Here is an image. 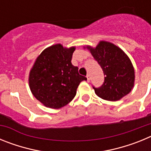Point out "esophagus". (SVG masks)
Segmentation results:
<instances>
[{
    "instance_id": "esophagus-1",
    "label": "esophagus",
    "mask_w": 151,
    "mask_h": 151,
    "mask_svg": "<svg viewBox=\"0 0 151 151\" xmlns=\"http://www.w3.org/2000/svg\"><path fill=\"white\" fill-rule=\"evenodd\" d=\"M86 77H87V80H88V82H90V80H91V76H90V75L88 74L87 76H86Z\"/></svg>"
}]
</instances>
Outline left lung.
<instances>
[{"label": "left lung", "mask_w": 151, "mask_h": 151, "mask_svg": "<svg viewBox=\"0 0 151 151\" xmlns=\"http://www.w3.org/2000/svg\"><path fill=\"white\" fill-rule=\"evenodd\" d=\"M94 60L102 68L104 82L101 87L93 86L96 94L106 101H116L132 91L134 70L130 59L115 45L101 41L95 48L87 46Z\"/></svg>", "instance_id": "1"}]
</instances>
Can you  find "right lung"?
Here are the masks:
<instances>
[{"label": "right lung", "mask_w": 151, "mask_h": 151, "mask_svg": "<svg viewBox=\"0 0 151 151\" xmlns=\"http://www.w3.org/2000/svg\"><path fill=\"white\" fill-rule=\"evenodd\" d=\"M76 47L52 45L38 57L29 73L30 90L45 106L59 109L68 104L76 94L80 82L87 78L78 74L72 64Z\"/></svg>", "instance_id": "obj_1"}]
</instances>
